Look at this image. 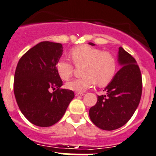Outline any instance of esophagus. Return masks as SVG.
Here are the masks:
<instances>
[{
	"label": "esophagus",
	"mask_w": 156,
	"mask_h": 156,
	"mask_svg": "<svg viewBox=\"0 0 156 156\" xmlns=\"http://www.w3.org/2000/svg\"><path fill=\"white\" fill-rule=\"evenodd\" d=\"M84 93H78V92H76L75 93V96H83L84 95Z\"/></svg>",
	"instance_id": "34e87169"
}]
</instances>
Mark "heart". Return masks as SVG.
<instances>
[{
  "instance_id": "obj_1",
  "label": "heart",
  "mask_w": 156,
  "mask_h": 156,
  "mask_svg": "<svg viewBox=\"0 0 156 156\" xmlns=\"http://www.w3.org/2000/svg\"><path fill=\"white\" fill-rule=\"evenodd\" d=\"M70 56L76 66L83 65V77L76 78L66 83L68 90L82 93L96 84L105 86L114 78L116 62L114 57L108 51L89 45H81L71 49ZM56 71L62 80H68L73 74L74 67L66 60L60 59L56 63Z\"/></svg>"
}]
</instances>
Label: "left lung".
Returning a JSON list of instances; mask_svg holds the SVG:
<instances>
[{
	"instance_id": "1",
	"label": "left lung",
	"mask_w": 156,
	"mask_h": 156,
	"mask_svg": "<svg viewBox=\"0 0 156 156\" xmlns=\"http://www.w3.org/2000/svg\"><path fill=\"white\" fill-rule=\"evenodd\" d=\"M117 62L120 69L105 88L106 94L98 97L96 105L89 112L92 122L103 130H115L125 125L136 110L141 98L142 78L136 59L119 48Z\"/></svg>"
}]
</instances>
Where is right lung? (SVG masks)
<instances>
[{"instance_id": "obj_1", "label": "right lung", "mask_w": 156, "mask_h": 156, "mask_svg": "<svg viewBox=\"0 0 156 156\" xmlns=\"http://www.w3.org/2000/svg\"><path fill=\"white\" fill-rule=\"evenodd\" d=\"M62 44L44 41L28 50L18 62L14 76V94L20 109L36 126L55 125L74 98L72 90L62 89L56 63L62 55ZM51 88L57 90L53 93Z\"/></svg>"}]
</instances>
